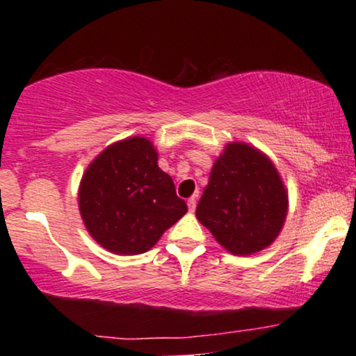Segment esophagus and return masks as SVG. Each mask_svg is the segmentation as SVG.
Here are the masks:
<instances>
[{
	"instance_id": "obj_1",
	"label": "esophagus",
	"mask_w": 356,
	"mask_h": 356,
	"mask_svg": "<svg viewBox=\"0 0 356 356\" xmlns=\"http://www.w3.org/2000/svg\"><path fill=\"white\" fill-rule=\"evenodd\" d=\"M187 207H189V212L195 211V197H191L189 201H187Z\"/></svg>"
}]
</instances>
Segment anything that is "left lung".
I'll list each match as a JSON object with an SVG mask.
<instances>
[{
  "mask_svg": "<svg viewBox=\"0 0 356 356\" xmlns=\"http://www.w3.org/2000/svg\"><path fill=\"white\" fill-rule=\"evenodd\" d=\"M288 206L271 159L246 142H229L214 161L195 216L226 251L249 256L275 243Z\"/></svg>",
  "mask_w": 356,
  "mask_h": 356,
  "instance_id": "left-lung-1",
  "label": "left lung"
}]
</instances>
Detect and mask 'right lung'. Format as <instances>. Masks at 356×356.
<instances>
[{
    "instance_id": "1",
    "label": "right lung",
    "mask_w": 356,
    "mask_h": 356,
    "mask_svg": "<svg viewBox=\"0 0 356 356\" xmlns=\"http://www.w3.org/2000/svg\"><path fill=\"white\" fill-rule=\"evenodd\" d=\"M157 159L149 138L129 137L105 147L81 175V219L90 236L113 254L149 251L187 212Z\"/></svg>"
}]
</instances>
